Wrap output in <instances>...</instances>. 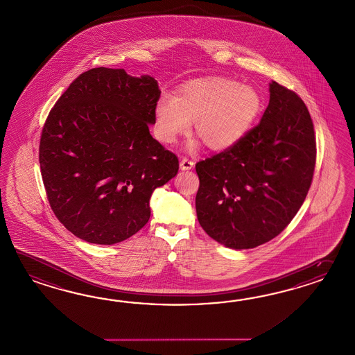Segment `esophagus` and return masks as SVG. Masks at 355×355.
Listing matches in <instances>:
<instances>
[{
	"mask_svg": "<svg viewBox=\"0 0 355 355\" xmlns=\"http://www.w3.org/2000/svg\"><path fill=\"white\" fill-rule=\"evenodd\" d=\"M193 166H194V162L191 161V159H188V158H182V161H180V168H182V171L191 170Z\"/></svg>",
	"mask_w": 355,
	"mask_h": 355,
	"instance_id": "1",
	"label": "esophagus"
}]
</instances>
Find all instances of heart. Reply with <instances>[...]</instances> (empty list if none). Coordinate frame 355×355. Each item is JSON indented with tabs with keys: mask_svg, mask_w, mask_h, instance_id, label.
<instances>
[{
	"mask_svg": "<svg viewBox=\"0 0 355 355\" xmlns=\"http://www.w3.org/2000/svg\"><path fill=\"white\" fill-rule=\"evenodd\" d=\"M263 108L252 86L211 77L182 85L175 96H162L155 108V137L173 144L187 135L194 120L196 135L211 150H225L252 128Z\"/></svg>",
	"mask_w": 355,
	"mask_h": 355,
	"instance_id": "1",
	"label": "heart"
}]
</instances>
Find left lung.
<instances>
[{"label": "left lung", "instance_id": "1", "mask_svg": "<svg viewBox=\"0 0 355 355\" xmlns=\"http://www.w3.org/2000/svg\"><path fill=\"white\" fill-rule=\"evenodd\" d=\"M260 123L236 144L196 164L200 227L218 243L247 250L278 236L306 198L315 167L309 110L272 81Z\"/></svg>", "mask_w": 355, "mask_h": 355}]
</instances>
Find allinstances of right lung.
<instances>
[{"label": "right lung", "instance_id": "1", "mask_svg": "<svg viewBox=\"0 0 355 355\" xmlns=\"http://www.w3.org/2000/svg\"><path fill=\"white\" fill-rule=\"evenodd\" d=\"M161 96L150 76L92 68L55 103L40 141V166L55 216L89 243L114 245L150 218L155 188L178 157L149 132Z\"/></svg>", "mask_w": 355, "mask_h": 355}]
</instances>
